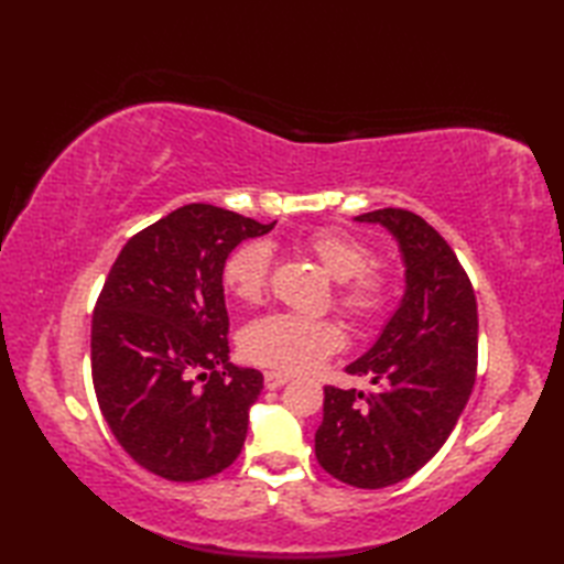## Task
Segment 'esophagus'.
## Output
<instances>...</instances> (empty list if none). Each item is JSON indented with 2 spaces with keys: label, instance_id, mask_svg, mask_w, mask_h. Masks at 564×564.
<instances>
[{
  "label": "esophagus",
  "instance_id": "34e87169",
  "mask_svg": "<svg viewBox=\"0 0 564 564\" xmlns=\"http://www.w3.org/2000/svg\"><path fill=\"white\" fill-rule=\"evenodd\" d=\"M289 380H291V373H283V370H267V373H263V386H267L269 390L281 388Z\"/></svg>",
  "mask_w": 564,
  "mask_h": 564
}]
</instances>
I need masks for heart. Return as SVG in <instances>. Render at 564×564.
Wrapping results in <instances>:
<instances>
[{
    "label": "heart",
    "mask_w": 564,
    "mask_h": 564,
    "mask_svg": "<svg viewBox=\"0 0 564 564\" xmlns=\"http://www.w3.org/2000/svg\"><path fill=\"white\" fill-rule=\"evenodd\" d=\"M305 249L332 279L339 281L337 303L358 322H376L388 313L394 279L373 267V249L361 237L337 227H322L305 237ZM271 279V247L267 242L239 245L225 261L223 283L239 303H259ZM344 332L332 319L297 313H271L242 332V354L259 366L279 370H313L339 349Z\"/></svg>",
    "instance_id": "heart-1"
}]
</instances>
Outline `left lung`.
I'll return each instance as SVG.
<instances>
[{
	"label": "left lung",
	"mask_w": 564,
	"mask_h": 564,
	"mask_svg": "<svg viewBox=\"0 0 564 564\" xmlns=\"http://www.w3.org/2000/svg\"><path fill=\"white\" fill-rule=\"evenodd\" d=\"M356 220L398 239L406 291L380 339L346 366L376 390L325 388L315 455L337 480L380 489L424 467L458 424L477 376V301L455 251L422 215L382 208Z\"/></svg>",
	"instance_id": "left-lung-1"
}]
</instances>
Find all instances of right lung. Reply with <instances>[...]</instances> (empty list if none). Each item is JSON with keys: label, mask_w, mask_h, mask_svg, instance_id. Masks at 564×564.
<instances>
[{"label": "right lung", "mask_w": 564, "mask_h": 564, "mask_svg": "<svg viewBox=\"0 0 564 564\" xmlns=\"http://www.w3.org/2000/svg\"><path fill=\"white\" fill-rule=\"evenodd\" d=\"M273 225L188 203L130 237L106 275L91 315L94 392L123 451L164 480H206L245 446L263 376L227 364L223 269Z\"/></svg>", "instance_id": "add662e5"}]
</instances>
